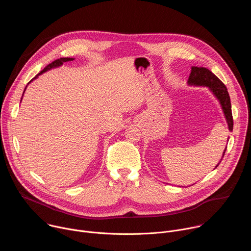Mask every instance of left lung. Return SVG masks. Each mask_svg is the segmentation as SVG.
<instances>
[{
    "mask_svg": "<svg viewBox=\"0 0 251 251\" xmlns=\"http://www.w3.org/2000/svg\"><path fill=\"white\" fill-rule=\"evenodd\" d=\"M188 83L190 85H198V86H206L209 88V90L214 94L221 105L224 111V114L226 116V122L228 124V130L232 131L233 129V119H232V113H231V103H230V97L227 92V88L226 85L214 75L210 70H208L205 67H198V66H192L191 74L189 76ZM226 151H224L223 158L225 156V153ZM223 160V159H222ZM221 163V162H220ZM220 163L217 165V167L220 165ZM216 167V168H217Z\"/></svg>",
    "mask_w": 251,
    "mask_h": 251,
    "instance_id": "obj_1",
    "label": "left lung"
}]
</instances>
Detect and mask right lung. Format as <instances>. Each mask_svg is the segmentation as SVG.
<instances>
[{
  "label": "right lung",
  "mask_w": 251,
  "mask_h": 251,
  "mask_svg": "<svg viewBox=\"0 0 251 251\" xmlns=\"http://www.w3.org/2000/svg\"><path fill=\"white\" fill-rule=\"evenodd\" d=\"M75 58H71V57H61V58H59V59H56V60H54V61H52L51 63H50L49 65H47L41 73L39 74V75H37V76H35L34 78H32V79H35L37 78L39 75H43L44 73H46V71H48V70H50V69H51V68H54V67H57V66H60L61 64H63V62H66V61H71V60H74ZM32 79L29 81V82H31L32 81ZM28 82V83H29ZM25 92V91H24Z\"/></svg>",
  "instance_id": "right-lung-1"
}]
</instances>
